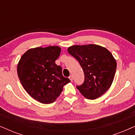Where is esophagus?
I'll return each mask as SVG.
<instances>
[{
    "label": "esophagus",
    "instance_id": "34e87169",
    "mask_svg": "<svg viewBox=\"0 0 135 135\" xmlns=\"http://www.w3.org/2000/svg\"><path fill=\"white\" fill-rule=\"evenodd\" d=\"M69 79H70V80H71V82H72V81H73V75H70V76H69Z\"/></svg>",
    "mask_w": 135,
    "mask_h": 135
}]
</instances>
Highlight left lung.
<instances>
[{"instance_id":"1","label":"left lung","mask_w":135,"mask_h":135,"mask_svg":"<svg viewBox=\"0 0 135 135\" xmlns=\"http://www.w3.org/2000/svg\"><path fill=\"white\" fill-rule=\"evenodd\" d=\"M68 53L78 61L84 73V82L76 86L83 96L95 99L110 88L115 76L117 63L111 53L97 45H74Z\"/></svg>"}]
</instances>
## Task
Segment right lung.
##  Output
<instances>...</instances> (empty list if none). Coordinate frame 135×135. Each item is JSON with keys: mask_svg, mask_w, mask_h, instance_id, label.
<instances>
[{"mask_svg": "<svg viewBox=\"0 0 135 135\" xmlns=\"http://www.w3.org/2000/svg\"><path fill=\"white\" fill-rule=\"evenodd\" d=\"M61 48L50 46L27 50L21 56L17 67L22 85L33 98L43 104L56 100L63 86L71 80L62 74V68L56 65Z\"/></svg>", "mask_w": 135, "mask_h": 135, "instance_id": "1", "label": "right lung"}]
</instances>
